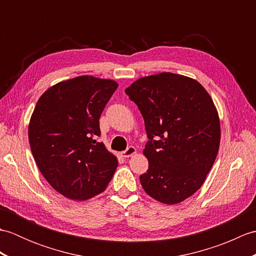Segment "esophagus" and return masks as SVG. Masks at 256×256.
<instances>
[{
	"label": "esophagus",
	"instance_id": "obj_1",
	"mask_svg": "<svg viewBox=\"0 0 256 256\" xmlns=\"http://www.w3.org/2000/svg\"><path fill=\"white\" fill-rule=\"evenodd\" d=\"M135 153H136V148H135L134 146H128V148L126 150L122 152L121 155H122L123 157H130V156L134 155Z\"/></svg>",
	"mask_w": 256,
	"mask_h": 256
}]
</instances>
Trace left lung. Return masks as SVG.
Returning a JSON list of instances; mask_svg holds the SVG:
<instances>
[{
    "label": "left lung",
    "instance_id": "left-lung-1",
    "mask_svg": "<svg viewBox=\"0 0 256 256\" xmlns=\"http://www.w3.org/2000/svg\"><path fill=\"white\" fill-rule=\"evenodd\" d=\"M125 94L142 113L148 138L142 187L160 202H182L202 186L218 154L214 101L198 81L172 72L140 78Z\"/></svg>",
    "mask_w": 256,
    "mask_h": 256
}]
</instances>
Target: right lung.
<instances>
[{"instance_id":"1","label":"right lung","mask_w":256,"mask_h":256,"mask_svg":"<svg viewBox=\"0 0 256 256\" xmlns=\"http://www.w3.org/2000/svg\"><path fill=\"white\" fill-rule=\"evenodd\" d=\"M118 88L113 80L81 76L42 94L32 112L28 140L36 164L64 197L86 200L102 192L118 167L104 144L99 120Z\"/></svg>"}]
</instances>
